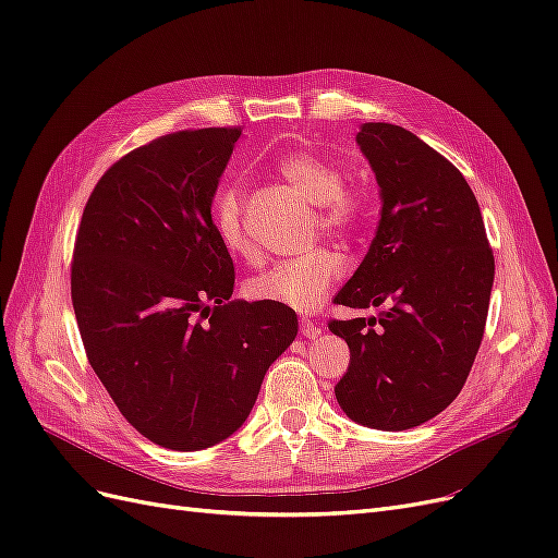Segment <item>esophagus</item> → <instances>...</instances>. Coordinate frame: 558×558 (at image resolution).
I'll return each instance as SVG.
<instances>
[{
    "mask_svg": "<svg viewBox=\"0 0 558 558\" xmlns=\"http://www.w3.org/2000/svg\"><path fill=\"white\" fill-rule=\"evenodd\" d=\"M318 332H320V328L314 324V320H310L305 316L300 318V335L302 337H310V340H314V337H318Z\"/></svg>",
    "mask_w": 558,
    "mask_h": 558,
    "instance_id": "obj_1",
    "label": "esophagus"
}]
</instances>
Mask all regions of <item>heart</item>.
Instances as JSON below:
<instances>
[{
    "label": "heart",
    "mask_w": 558,
    "mask_h": 558,
    "mask_svg": "<svg viewBox=\"0 0 558 558\" xmlns=\"http://www.w3.org/2000/svg\"><path fill=\"white\" fill-rule=\"evenodd\" d=\"M279 172L310 202H316V221L326 232L347 234L359 226L363 202L342 185V170L332 160L310 150H298L281 160ZM244 207L246 185L242 179H234L214 195L211 223L218 242L232 256L248 258L253 244L244 223ZM342 275L344 258L340 253L328 246H316L300 256L277 260L251 277L246 281V295L265 305L312 312L326 300L332 283Z\"/></svg>",
    "instance_id": "heart-1"
}]
</instances>
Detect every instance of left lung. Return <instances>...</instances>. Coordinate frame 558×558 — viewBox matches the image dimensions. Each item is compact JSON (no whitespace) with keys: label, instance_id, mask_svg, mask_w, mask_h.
<instances>
[{"label":"left lung","instance_id":"1","mask_svg":"<svg viewBox=\"0 0 558 558\" xmlns=\"http://www.w3.org/2000/svg\"><path fill=\"white\" fill-rule=\"evenodd\" d=\"M356 140L381 189V218L335 302L388 307L328 324L351 351L335 398L363 426L408 430L461 393L484 337L494 251L475 195L445 156L391 123H365Z\"/></svg>","mask_w":558,"mask_h":558}]
</instances>
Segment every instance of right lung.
I'll return each instance as SVG.
<instances>
[{"label":"right lung","instance_id":"right-lung-1","mask_svg":"<svg viewBox=\"0 0 558 558\" xmlns=\"http://www.w3.org/2000/svg\"><path fill=\"white\" fill-rule=\"evenodd\" d=\"M242 128L179 130L130 150L76 230L72 305L90 367L132 428L174 451L238 430L298 335L291 307L230 300L211 199Z\"/></svg>","mask_w":558,"mask_h":558}]
</instances>
